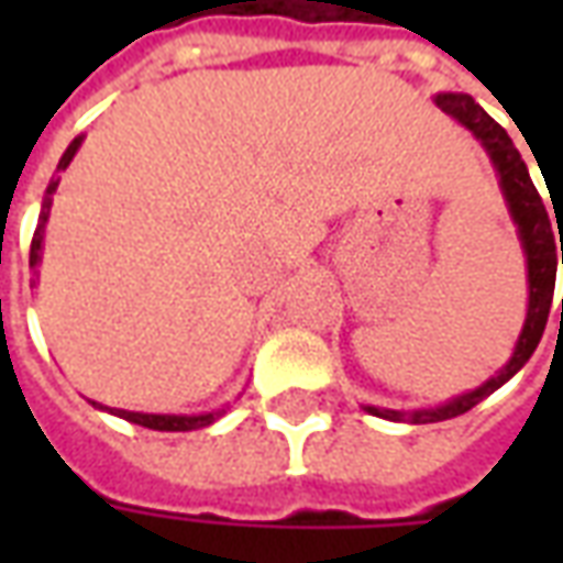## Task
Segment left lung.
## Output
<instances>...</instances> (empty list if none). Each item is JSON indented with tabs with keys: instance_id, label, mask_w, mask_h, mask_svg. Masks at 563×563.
I'll return each instance as SVG.
<instances>
[{
	"instance_id": "8db88e82",
	"label": "left lung",
	"mask_w": 563,
	"mask_h": 563,
	"mask_svg": "<svg viewBox=\"0 0 563 563\" xmlns=\"http://www.w3.org/2000/svg\"><path fill=\"white\" fill-rule=\"evenodd\" d=\"M434 104L449 114L455 123L471 132L473 139L483 144L488 153V159L495 165L497 184L500 192L507 198L509 217L519 229L521 250H525V262H528V313H525V325H521L519 341L516 350L509 355V362L495 377L485 379L479 389L464 391L459 398H452L446 404H437V407H419V410H389V407H367V413L379 416V419H389V422H407V424H428V422H443V419H455V416L467 413L471 407L488 398L492 391H497L507 379L519 374L525 362L531 358L537 343L543 338L545 319H549V307H552V295H555V274H558V244H561V265H563V238H561V222L563 213L558 210L563 205L552 201V209L556 217H551V210H545L543 198L533 186L528 165L521 159V153L516 150L512 139L507 135V129L495 123L492 117L485 114L479 104L473 102L467 92H437ZM555 219L559 229H554ZM561 322H563V305H561Z\"/></svg>"
}]
</instances>
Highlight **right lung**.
<instances>
[{
  "instance_id": "obj_1",
  "label": "right lung",
  "mask_w": 563,
  "mask_h": 563,
  "mask_svg": "<svg viewBox=\"0 0 563 563\" xmlns=\"http://www.w3.org/2000/svg\"><path fill=\"white\" fill-rule=\"evenodd\" d=\"M80 139H75L63 153V159L56 165V172H66L68 162L75 159V153H78ZM56 186H59V174L51 177V184L44 189L42 198V213H38V225H35V234H32V246H30V268L35 271V277H38V265H42V253H44V225H47V217H51V205H54V192ZM35 283V280H32ZM92 407H99V410H108V413L120 416V419H126L132 424H141V428H153V431H196V428H208L225 413V407L222 410H210V413H192V416H174V413H132V410H111V407H102V404L90 401Z\"/></svg>"
}]
</instances>
